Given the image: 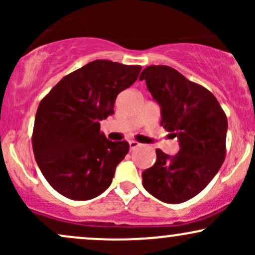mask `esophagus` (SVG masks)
Masks as SVG:
<instances>
[{"label":"esophagus","instance_id":"34e87169","mask_svg":"<svg viewBox=\"0 0 255 255\" xmlns=\"http://www.w3.org/2000/svg\"><path fill=\"white\" fill-rule=\"evenodd\" d=\"M140 146V144L137 141H135V140H130L129 141V148H130V151L131 150H135L136 147H139Z\"/></svg>","mask_w":255,"mask_h":255}]
</instances>
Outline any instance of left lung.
I'll return each mask as SVG.
<instances>
[{
	"mask_svg": "<svg viewBox=\"0 0 255 255\" xmlns=\"http://www.w3.org/2000/svg\"><path fill=\"white\" fill-rule=\"evenodd\" d=\"M162 108L160 126L177 136L180 151L170 157L159 148L142 186L158 200L180 204L199 194L225 159L227 115L217 98L169 66H148L140 74Z\"/></svg>",
	"mask_w": 255,
	"mask_h": 255,
	"instance_id": "8db88e82",
	"label": "left lung"
}]
</instances>
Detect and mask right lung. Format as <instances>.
<instances>
[{
	"label": "right lung",
	"instance_id": "right-lung-1",
	"mask_svg": "<svg viewBox=\"0 0 255 255\" xmlns=\"http://www.w3.org/2000/svg\"><path fill=\"white\" fill-rule=\"evenodd\" d=\"M140 71L141 66L92 61L63 77L40 101L32 133L34 158L63 197L89 200L113 182L129 144L108 140L99 121L113 115L118 95Z\"/></svg>",
	"mask_w": 255,
	"mask_h": 255
}]
</instances>
